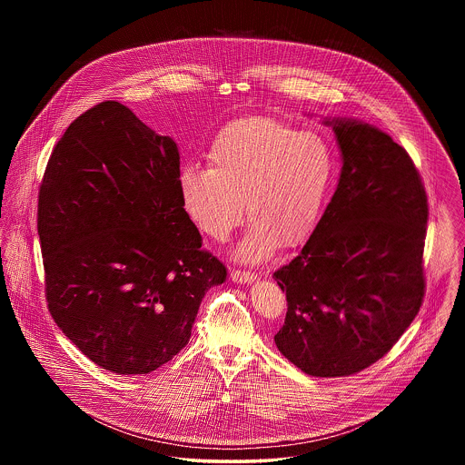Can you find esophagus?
<instances>
[{"mask_svg":"<svg viewBox=\"0 0 465 465\" xmlns=\"http://www.w3.org/2000/svg\"><path fill=\"white\" fill-rule=\"evenodd\" d=\"M230 279L237 284H251L258 279L256 273H251V272H241V270H232L230 273Z\"/></svg>","mask_w":465,"mask_h":465,"instance_id":"obj_1","label":"esophagus"}]
</instances>
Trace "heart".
<instances>
[{"label":"heart","mask_w":465,"mask_h":465,"mask_svg":"<svg viewBox=\"0 0 465 465\" xmlns=\"http://www.w3.org/2000/svg\"><path fill=\"white\" fill-rule=\"evenodd\" d=\"M207 163L209 169L190 163L179 171L183 205L203 233L224 241L245 203L252 222L237 258L249 263L265 262L279 243L294 247L309 239L334 176L331 146L322 135L273 118L228 124L213 139Z\"/></svg>","instance_id":"b5f03b06"}]
</instances>
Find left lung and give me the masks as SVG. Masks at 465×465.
Masks as SVG:
<instances>
[{"label":"left lung","instance_id":"obj_1","mask_svg":"<svg viewBox=\"0 0 465 465\" xmlns=\"http://www.w3.org/2000/svg\"><path fill=\"white\" fill-rule=\"evenodd\" d=\"M343 167L331 202L300 254L273 273L288 313L281 354L322 378L362 371L387 354L420 310L427 195L389 134L326 118Z\"/></svg>","mask_w":465,"mask_h":465}]
</instances>
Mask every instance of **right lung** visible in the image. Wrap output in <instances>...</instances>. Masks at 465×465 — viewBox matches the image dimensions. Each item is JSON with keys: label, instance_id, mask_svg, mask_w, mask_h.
<instances>
[{"label": "right lung", "instance_id": "1", "mask_svg": "<svg viewBox=\"0 0 465 465\" xmlns=\"http://www.w3.org/2000/svg\"><path fill=\"white\" fill-rule=\"evenodd\" d=\"M48 310L92 362L146 375L190 341L226 268L202 249L179 190V152L104 101L55 144L38 197Z\"/></svg>", "mask_w": 465, "mask_h": 465}]
</instances>
